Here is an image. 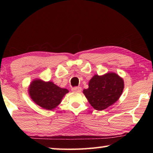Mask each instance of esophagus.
Masks as SVG:
<instances>
[{"instance_id": "esophagus-1", "label": "esophagus", "mask_w": 153, "mask_h": 153, "mask_svg": "<svg viewBox=\"0 0 153 153\" xmlns=\"http://www.w3.org/2000/svg\"><path fill=\"white\" fill-rule=\"evenodd\" d=\"M71 90H72L74 92H81V91H82V88H81L80 87H74L72 89H71Z\"/></svg>"}]
</instances>
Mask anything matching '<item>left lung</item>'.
I'll return each mask as SVG.
<instances>
[{
  "instance_id": "1",
  "label": "left lung",
  "mask_w": 153,
  "mask_h": 153,
  "mask_svg": "<svg viewBox=\"0 0 153 153\" xmlns=\"http://www.w3.org/2000/svg\"><path fill=\"white\" fill-rule=\"evenodd\" d=\"M124 82L121 77L113 72L103 76L95 75L89 82L83 94L94 108L102 110L115 103L121 96Z\"/></svg>"
}]
</instances>
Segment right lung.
<instances>
[{"instance_id": "obj_1", "label": "right lung", "mask_w": 153, "mask_h": 153, "mask_svg": "<svg viewBox=\"0 0 153 153\" xmlns=\"http://www.w3.org/2000/svg\"><path fill=\"white\" fill-rule=\"evenodd\" d=\"M28 91L35 104L44 109L52 110L59 105L69 91L61 88L52 82H45L36 79L30 83Z\"/></svg>"}]
</instances>
